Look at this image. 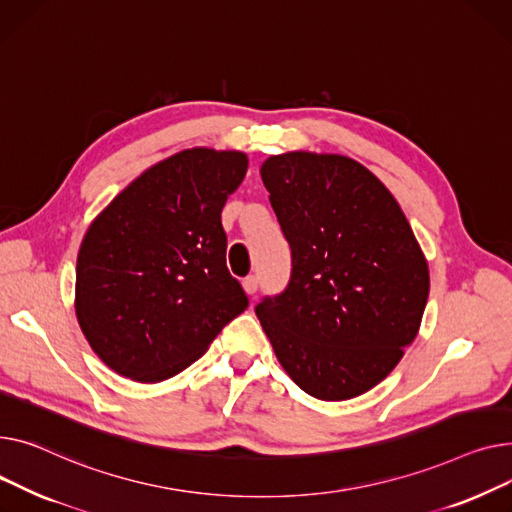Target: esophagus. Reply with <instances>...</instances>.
<instances>
[{
	"label": "esophagus",
	"instance_id": "esophagus-1",
	"mask_svg": "<svg viewBox=\"0 0 512 512\" xmlns=\"http://www.w3.org/2000/svg\"><path fill=\"white\" fill-rule=\"evenodd\" d=\"M258 277H246L244 281H242V287H244V291L248 293V295H256V291H258Z\"/></svg>",
	"mask_w": 512,
	"mask_h": 512
}]
</instances>
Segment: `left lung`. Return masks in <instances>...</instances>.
Returning <instances> with one entry per match:
<instances>
[{
  "instance_id": "8db88e82",
  "label": "left lung",
  "mask_w": 512,
  "mask_h": 512,
  "mask_svg": "<svg viewBox=\"0 0 512 512\" xmlns=\"http://www.w3.org/2000/svg\"><path fill=\"white\" fill-rule=\"evenodd\" d=\"M291 246V279L256 316L289 378L320 401L382 382L417 337L428 260L395 196L345 155L308 150L260 167Z\"/></svg>"
}]
</instances>
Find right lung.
Returning <instances> with one entry per match:
<instances>
[{
    "label": "right lung",
    "mask_w": 512,
    "mask_h": 512,
    "mask_svg": "<svg viewBox=\"0 0 512 512\" xmlns=\"http://www.w3.org/2000/svg\"><path fill=\"white\" fill-rule=\"evenodd\" d=\"M246 171L242 150H179L88 225L76 260V318L119 376L155 384L179 374L248 308L227 270L221 225Z\"/></svg>",
    "instance_id": "right-lung-1"
}]
</instances>
